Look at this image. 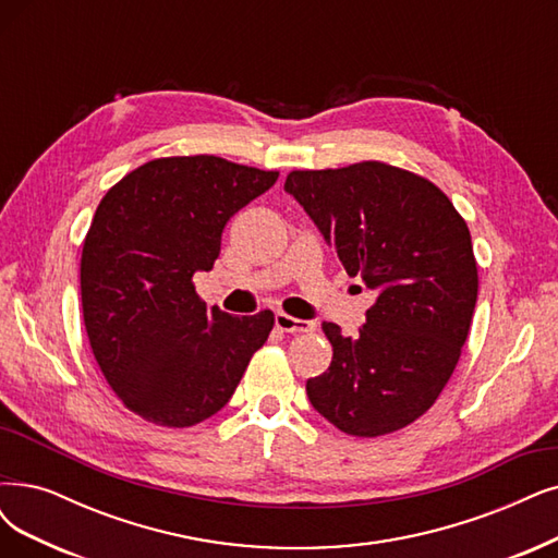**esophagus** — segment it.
<instances>
[{
	"instance_id": "esophagus-1",
	"label": "esophagus",
	"mask_w": 558,
	"mask_h": 558,
	"mask_svg": "<svg viewBox=\"0 0 558 558\" xmlns=\"http://www.w3.org/2000/svg\"><path fill=\"white\" fill-rule=\"evenodd\" d=\"M276 326L282 333H311V331H315L317 324L307 322V319H294L284 313H276Z\"/></svg>"
}]
</instances>
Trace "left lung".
<instances>
[{
    "label": "left lung",
    "mask_w": 558,
    "mask_h": 558,
    "mask_svg": "<svg viewBox=\"0 0 558 558\" xmlns=\"http://www.w3.org/2000/svg\"><path fill=\"white\" fill-rule=\"evenodd\" d=\"M349 278L377 294L359 336L324 322L333 361L307 379V400L354 437L396 432L435 404L478 296L469 227L423 177L365 160L340 170H299L284 181Z\"/></svg>",
    "instance_id": "1"
}]
</instances>
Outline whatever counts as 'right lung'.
I'll use <instances>...</instances> for the list:
<instances>
[{
	"label": "right lung",
	"instance_id": "1",
	"mask_svg": "<svg viewBox=\"0 0 558 558\" xmlns=\"http://www.w3.org/2000/svg\"><path fill=\"white\" fill-rule=\"evenodd\" d=\"M278 172L216 156L158 158L100 199L80 262L92 352L119 400L165 427L220 411L274 313L234 317L199 301L193 276L211 271L220 236Z\"/></svg>",
	"mask_w": 558,
	"mask_h": 558
}]
</instances>
